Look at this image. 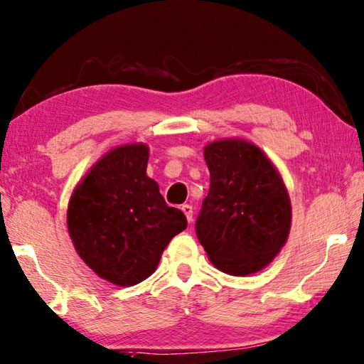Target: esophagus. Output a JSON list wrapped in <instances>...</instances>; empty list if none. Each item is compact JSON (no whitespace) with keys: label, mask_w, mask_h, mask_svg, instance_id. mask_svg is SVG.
<instances>
[{"label":"esophagus","mask_w":364,"mask_h":364,"mask_svg":"<svg viewBox=\"0 0 364 364\" xmlns=\"http://www.w3.org/2000/svg\"><path fill=\"white\" fill-rule=\"evenodd\" d=\"M182 211H183V214H186V218H187V220H188V224L190 222L193 220V208L190 206V205H182Z\"/></svg>","instance_id":"34e87169"}]
</instances>
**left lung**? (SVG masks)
Listing matches in <instances>:
<instances>
[{
	"mask_svg": "<svg viewBox=\"0 0 364 364\" xmlns=\"http://www.w3.org/2000/svg\"><path fill=\"white\" fill-rule=\"evenodd\" d=\"M211 174L195 230L214 267L233 277L272 262L291 228L288 190L264 151L241 139L205 146Z\"/></svg>",
	"mask_w": 364,
	"mask_h": 364,
	"instance_id": "1",
	"label": "left lung"
}]
</instances>
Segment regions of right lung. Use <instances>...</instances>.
<instances>
[{
    "label": "right lung",
    "mask_w": 364,
    "mask_h": 364,
    "mask_svg": "<svg viewBox=\"0 0 364 364\" xmlns=\"http://www.w3.org/2000/svg\"><path fill=\"white\" fill-rule=\"evenodd\" d=\"M149 146H118L95 163L68 203L76 252L100 278L134 286L156 270L164 247L187 228L181 209L166 205L146 176Z\"/></svg>",
    "instance_id": "add662e5"
}]
</instances>
